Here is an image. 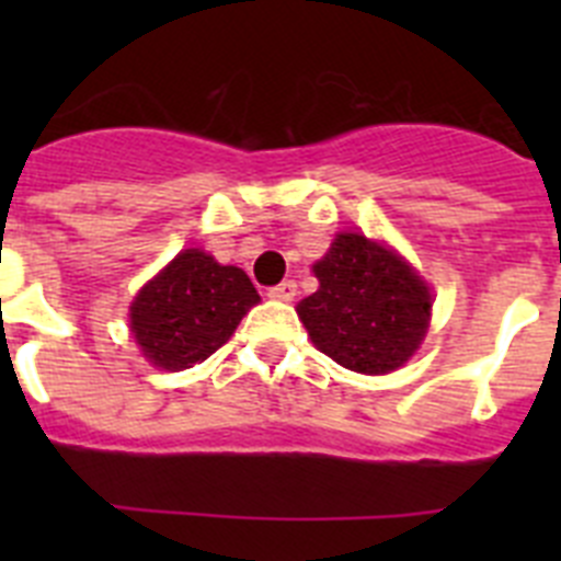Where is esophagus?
I'll return each instance as SVG.
<instances>
[{"mask_svg":"<svg viewBox=\"0 0 561 561\" xmlns=\"http://www.w3.org/2000/svg\"><path fill=\"white\" fill-rule=\"evenodd\" d=\"M295 295H297L295 280H284V284H277L270 289V297H275V300H291Z\"/></svg>","mask_w":561,"mask_h":561,"instance_id":"esophagus-1","label":"esophagus"}]
</instances>
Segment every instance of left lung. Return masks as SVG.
I'll return each mask as SVG.
<instances>
[{
    "label": "left lung",
    "mask_w": 561,
    "mask_h": 561,
    "mask_svg": "<svg viewBox=\"0 0 561 561\" xmlns=\"http://www.w3.org/2000/svg\"><path fill=\"white\" fill-rule=\"evenodd\" d=\"M320 289L297 314L317 348L356 374H390L421 345L433 297L393 250L356 232L334 238L314 264Z\"/></svg>",
    "instance_id": "1"
}]
</instances>
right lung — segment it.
I'll use <instances>...</instances> for the list:
<instances>
[{
	"label": "right lung",
	"mask_w": 561,
	"mask_h": 561,
	"mask_svg": "<svg viewBox=\"0 0 561 561\" xmlns=\"http://www.w3.org/2000/svg\"><path fill=\"white\" fill-rule=\"evenodd\" d=\"M257 300L247 272L185 250L134 297L131 334L157 368H191L230 340Z\"/></svg>",
	"instance_id": "add662e5"
}]
</instances>
